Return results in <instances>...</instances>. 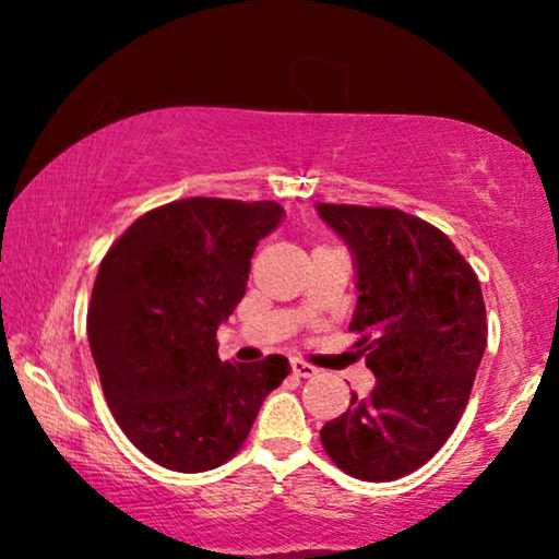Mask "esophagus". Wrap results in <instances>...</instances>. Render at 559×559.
I'll return each mask as SVG.
<instances>
[{
	"label": "esophagus",
	"mask_w": 559,
	"mask_h": 559,
	"mask_svg": "<svg viewBox=\"0 0 559 559\" xmlns=\"http://www.w3.org/2000/svg\"><path fill=\"white\" fill-rule=\"evenodd\" d=\"M293 373H295V377H300V379H310V377H316L318 369H316V366H310V364H305V361H297V358H295V361H293Z\"/></svg>",
	"instance_id": "1"
}]
</instances>
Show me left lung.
Returning <instances> with one entry per match:
<instances>
[{"mask_svg":"<svg viewBox=\"0 0 559 559\" xmlns=\"http://www.w3.org/2000/svg\"><path fill=\"white\" fill-rule=\"evenodd\" d=\"M356 257L350 331L377 377L369 396L320 430L348 476L396 480L453 435L486 350V305L473 266L440 228L400 209L318 203Z\"/></svg>","mask_w":559,"mask_h":559,"instance_id":"left-lung-1","label":"left lung"}]
</instances>
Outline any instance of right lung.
Returning a JSON list of instances; mask_svg holds the SVG:
<instances>
[{"label":"right lung","mask_w":559,"mask_h":559,"mask_svg":"<svg viewBox=\"0 0 559 559\" xmlns=\"http://www.w3.org/2000/svg\"><path fill=\"white\" fill-rule=\"evenodd\" d=\"M274 201L186 198L134 221L98 266L88 343L117 425L150 461L201 473L239 453L285 356L218 358V325L247 293Z\"/></svg>","instance_id":"obj_1"}]
</instances>
